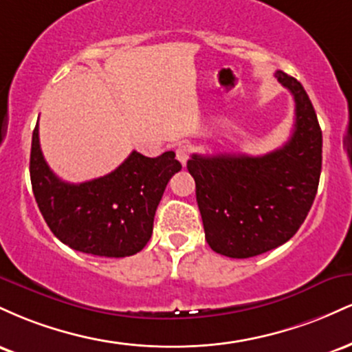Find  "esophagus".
Wrapping results in <instances>:
<instances>
[{
  "instance_id": "esophagus-1",
  "label": "esophagus",
  "mask_w": 352,
  "mask_h": 352,
  "mask_svg": "<svg viewBox=\"0 0 352 352\" xmlns=\"http://www.w3.org/2000/svg\"><path fill=\"white\" fill-rule=\"evenodd\" d=\"M188 153H190L188 145H179V147H177V151H175L177 160H179V162H180L182 165H185V164H187Z\"/></svg>"
}]
</instances>
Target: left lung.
Instances as JSON below:
<instances>
[{"mask_svg":"<svg viewBox=\"0 0 352 352\" xmlns=\"http://www.w3.org/2000/svg\"><path fill=\"white\" fill-rule=\"evenodd\" d=\"M274 76L294 99L288 142L258 157L193 153L187 162L207 243L228 258H252L286 243L318 192L322 134L316 112L301 82L283 71Z\"/></svg>","mask_w":352,"mask_h":352,"instance_id":"1","label":"left lung"}]
</instances>
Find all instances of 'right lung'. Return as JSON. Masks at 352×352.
I'll list each match as a JSON object with an SVG mask.
<instances>
[{
	"label": "right lung",
	"mask_w": 352,
	"mask_h": 352,
	"mask_svg": "<svg viewBox=\"0 0 352 352\" xmlns=\"http://www.w3.org/2000/svg\"><path fill=\"white\" fill-rule=\"evenodd\" d=\"M180 168L172 151L155 159L134 151L107 175L67 184L44 160L38 124L33 131L30 173L36 204L51 232L76 252L107 258L140 252L152 236L164 190Z\"/></svg>",
	"instance_id": "right-lung-1"
}]
</instances>
